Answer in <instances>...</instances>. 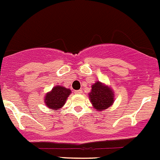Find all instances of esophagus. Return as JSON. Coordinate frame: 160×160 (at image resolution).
Returning a JSON list of instances; mask_svg holds the SVG:
<instances>
[{
    "label": "esophagus",
    "instance_id": "obj_1",
    "mask_svg": "<svg viewBox=\"0 0 160 160\" xmlns=\"http://www.w3.org/2000/svg\"><path fill=\"white\" fill-rule=\"evenodd\" d=\"M82 92V89H79V90H76V91H75V93H76V94H81V93Z\"/></svg>",
    "mask_w": 160,
    "mask_h": 160
}]
</instances>
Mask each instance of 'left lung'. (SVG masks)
<instances>
[{"label": "left lung", "mask_w": 160, "mask_h": 160, "mask_svg": "<svg viewBox=\"0 0 160 160\" xmlns=\"http://www.w3.org/2000/svg\"><path fill=\"white\" fill-rule=\"evenodd\" d=\"M113 96V90L100 82H96L93 84L91 92L88 93V97L92 107L99 111H102L113 105L114 102Z\"/></svg>", "instance_id": "obj_1"}]
</instances>
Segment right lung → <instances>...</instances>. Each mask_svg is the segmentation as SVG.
Wrapping results in <instances>:
<instances>
[{"instance_id": "obj_1", "label": "right lung", "mask_w": 160, "mask_h": 160, "mask_svg": "<svg viewBox=\"0 0 160 160\" xmlns=\"http://www.w3.org/2000/svg\"><path fill=\"white\" fill-rule=\"evenodd\" d=\"M72 93L69 88L61 85L54 86L52 90L46 94L44 102L48 108L57 110L65 104L69 95Z\"/></svg>"}]
</instances>
